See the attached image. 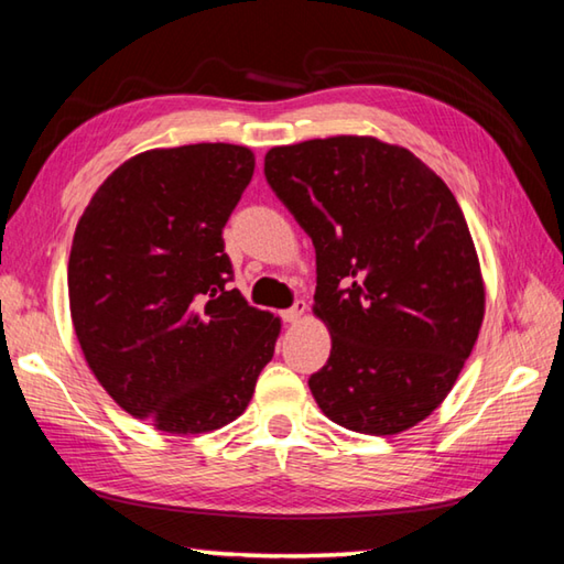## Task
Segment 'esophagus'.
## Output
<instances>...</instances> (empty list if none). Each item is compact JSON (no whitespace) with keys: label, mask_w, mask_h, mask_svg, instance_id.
Here are the masks:
<instances>
[{"label":"esophagus","mask_w":564,"mask_h":564,"mask_svg":"<svg viewBox=\"0 0 564 564\" xmlns=\"http://www.w3.org/2000/svg\"><path fill=\"white\" fill-rule=\"evenodd\" d=\"M281 315H283V321H285V323H299L301 317L305 315V301H295V303H293V308L283 311Z\"/></svg>","instance_id":"1"}]
</instances>
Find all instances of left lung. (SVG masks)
<instances>
[{"label": "left lung", "mask_w": 564, "mask_h": 564, "mask_svg": "<svg viewBox=\"0 0 564 564\" xmlns=\"http://www.w3.org/2000/svg\"><path fill=\"white\" fill-rule=\"evenodd\" d=\"M271 189L313 239V313L330 357L308 387L330 422L392 436L452 392L486 313L456 197L414 152L335 135L265 152Z\"/></svg>", "instance_id": "8db88e82"}]
</instances>
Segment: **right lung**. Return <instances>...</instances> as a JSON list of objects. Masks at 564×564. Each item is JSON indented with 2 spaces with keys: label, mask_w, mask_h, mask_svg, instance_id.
<instances>
[{
  "label": "right lung",
  "mask_w": 564,
  "mask_h": 564,
  "mask_svg": "<svg viewBox=\"0 0 564 564\" xmlns=\"http://www.w3.org/2000/svg\"><path fill=\"white\" fill-rule=\"evenodd\" d=\"M256 158L229 142L155 148L110 172L78 219L70 321L96 380L167 434H207L247 412L281 317L229 291L221 229Z\"/></svg>",
  "instance_id": "add662e5"
}]
</instances>
